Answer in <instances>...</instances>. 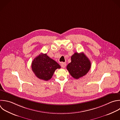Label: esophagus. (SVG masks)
<instances>
[{"label": "esophagus", "mask_w": 120, "mask_h": 120, "mask_svg": "<svg viewBox=\"0 0 120 120\" xmlns=\"http://www.w3.org/2000/svg\"><path fill=\"white\" fill-rule=\"evenodd\" d=\"M61 65V67L63 68H65V67L66 66V63H63V62H62L60 64Z\"/></svg>", "instance_id": "obj_1"}]
</instances>
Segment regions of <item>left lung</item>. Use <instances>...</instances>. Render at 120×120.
<instances>
[{
    "mask_svg": "<svg viewBox=\"0 0 120 120\" xmlns=\"http://www.w3.org/2000/svg\"><path fill=\"white\" fill-rule=\"evenodd\" d=\"M71 59V62L68 65L67 69L73 78L78 79L87 74L90 68L91 63L83 52H75Z\"/></svg>",
    "mask_w": 120,
    "mask_h": 120,
    "instance_id": "obj_1",
    "label": "left lung"
}]
</instances>
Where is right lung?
I'll return each mask as SVG.
<instances>
[{"label":"right lung","mask_w":120,"mask_h":120,"mask_svg":"<svg viewBox=\"0 0 120 120\" xmlns=\"http://www.w3.org/2000/svg\"><path fill=\"white\" fill-rule=\"evenodd\" d=\"M32 70L40 79L48 81L51 79L55 70L60 68V65L48 57L46 53H41L33 60Z\"/></svg>","instance_id":"obj_1"}]
</instances>
